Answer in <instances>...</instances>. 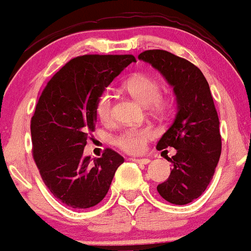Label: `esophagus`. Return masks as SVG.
<instances>
[{
    "mask_svg": "<svg viewBox=\"0 0 251 251\" xmlns=\"http://www.w3.org/2000/svg\"><path fill=\"white\" fill-rule=\"evenodd\" d=\"M131 161L136 162L139 164H149L151 162L149 158H131Z\"/></svg>",
    "mask_w": 251,
    "mask_h": 251,
    "instance_id": "34e87169",
    "label": "esophagus"
}]
</instances>
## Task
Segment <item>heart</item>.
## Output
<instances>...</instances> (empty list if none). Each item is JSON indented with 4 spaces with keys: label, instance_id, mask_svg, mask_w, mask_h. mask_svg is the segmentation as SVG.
I'll return each instance as SVG.
<instances>
[{
    "label": "heart",
    "instance_id": "heart-1",
    "mask_svg": "<svg viewBox=\"0 0 251 251\" xmlns=\"http://www.w3.org/2000/svg\"><path fill=\"white\" fill-rule=\"evenodd\" d=\"M125 88L136 101L144 106L150 105L151 110L154 112L163 113L170 107L169 98L159 95L161 86L158 81L149 75L136 74L129 77L126 81ZM111 104H112V95L110 90H104L99 95L95 105V112L101 121H106L110 117ZM152 136H153V130L149 126L130 128L116 138V144L128 153L138 154L144 151L146 143L152 139Z\"/></svg>",
    "mask_w": 251,
    "mask_h": 251
}]
</instances>
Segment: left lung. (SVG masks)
Here are the masks:
<instances>
[{
	"label": "left lung",
	"instance_id": "obj_1",
	"mask_svg": "<svg viewBox=\"0 0 251 251\" xmlns=\"http://www.w3.org/2000/svg\"><path fill=\"white\" fill-rule=\"evenodd\" d=\"M138 58L158 70L174 92L176 115L157 149L174 147L176 153L168 158L172 172L157 191L169 203L185 205L203 195L221 154L220 122L210 88L197 66L169 51L146 50Z\"/></svg>",
	"mask_w": 251,
	"mask_h": 251
}]
</instances>
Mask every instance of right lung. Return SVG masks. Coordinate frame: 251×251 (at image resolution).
<instances>
[{
    "label": "right lung",
    "instance_id": "1",
    "mask_svg": "<svg viewBox=\"0 0 251 251\" xmlns=\"http://www.w3.org/2000/svg\"><path fill=\"white\" fill-rule=\"evenodd\" d=\"M135 61L133 55L78 56L59 70L38 95L31 120L33 159L48 190L71 208L101 202L125 162L111 149L100 158L84 156L83 150L95 129L98 98Z\"/></svg>",
    "mask_w": 251,
    "mask_h": 251
}]
</instances>
